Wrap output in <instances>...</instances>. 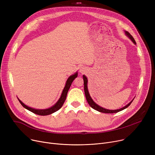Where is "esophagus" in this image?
Instances as JSON below:
<instances>
[{
    "mask_svg": "<svg viewBox=\"0 0 155 155\" xmlns=\"http://www.w3.org/2000/svg\"><path fill=\"white\" fill-rule=\"evenodd\" d=\"M85 71H86V68H85V67H81V68H80V70H79V71H80V73H84V72H85Z\"/></svg>",
    "mask_w": 155,
    "mask_h": 155,
    "instance_id": "34e87169",
    "label": "esophagus"
}]
</instances>
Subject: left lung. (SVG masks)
I'll list each match as a JSON object with an SVG mask.
<instances>
[{"instance_id": "obj_1", "label": "left lung", "mask_w": 155, "mask_h": 155, "mask_svg": "<svg viewBox=\"0 0 155 155\" xmlns=\"http://www.w3.org/2000/svg\"><path fill=\"white\" fill-rule=\"evenodd\" d=\"M125 35L131 39L132 41L133 42V43L134 45H136V43L134 39L133 38V37L131 35V34L129 33V32H128L127 31H125ZM83 78H84V91H85V97H86V99L87 101V102L88 103L89 105L90 106L93 108L94 109L99 111L100 112H102V113H107V114H113V113H116V112H118L119 111H121L125 109H126L127 107H129L130 104H131L133 102V101L134 100V99L130 102L129 104H127L126 105H125L124 107H123V108H120V109H116V110H109V109H105V108H103L101 106H99V105L98 104H97L92 99V97H91L90 95V94H89V92H88V87H87V83H88V80H87V78L86 77L85 75H83Z\"/></svg>"}]
</instances>
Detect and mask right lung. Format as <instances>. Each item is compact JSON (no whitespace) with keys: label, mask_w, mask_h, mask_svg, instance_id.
Here are the masks:
<instances>
[{"label":"right lung","mask_w":155,"mask_h":155,"mask_svg":"<svg viewBox=\"0 0 155 155\" xmlns=\"http://www.w3.org/2000/svg\"><path fill=\"white\" fill-rule=\"evenodd\" d=\"M77 76H78V73L77 71L75 73H74V74H73L72 75H70L68 77V78L67 79V82H66V84H65V86L62 91V93H61V97H60V99H58V101L56 102V103L54 105H53L52 107L48 108V109H37L32 108L31 107L28 106V105H26V104H24L21 100L19 99V98H18V99L19 102L21 103V104L24 108L28 109V110H29L32 112L36 114H38L39 116H47V115L51 114L55 112L56 111L58 110L62 107V105H63L65 100H66L68 91L71 85V83L73 82V81L75 80V78L77 77Z\"/></svg>","instance_id":"1"}]
</instances>
